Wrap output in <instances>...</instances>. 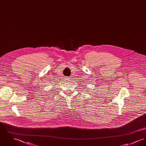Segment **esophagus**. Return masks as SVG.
Masks as SVG:
<instances>
[{"mask_svg": "<svg viewBox=\"0 0 146 146\" xmlns=\"http://www.w3.org/2000/svg\"><path fill=\"white\" fill-rule=\"evenodd\" d=\"M70 78H68V77H65L64 79V81L65 82L68 83L69 81H70Z\"/></svg>", "mask_w": 146, "mask_h": 146, "instance_id": "1", "label": "esophagus"}]
</instances>
